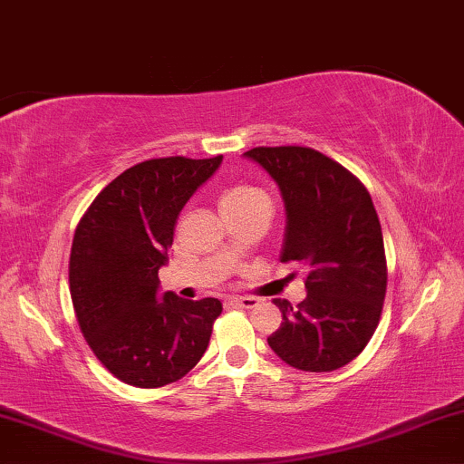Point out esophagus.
<instances>
[{"label":"esophagus","instance_id":"obj_1","mask_svg":"<svg viewBox=\"0 0 464 464\" xmlns=\"http://www.w3.org/2000/svg\"><path fill=\"white\" fill-rule=\"evenodd\" d=\"M228 304H231V306H239V308H255V306H259V300H255V297H248V295H233V297H228Z\"/></svg>","mask_w":464,"mask_h":464}]
</instances>
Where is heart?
<instances>
[{
	"mask_svg": "<svg viewBox=\"0 0 464 464\" xmlns=\"http://www.w3.org/2000/svg\"><path fill=\"white\" fill-rule=\"evenodd\" d=\"M256 203H267V197L263 195L259 188L248 184H236L220 195V212H228V209H244Z\"/></svg>",
	"mask_w": 464,
	"mask_h": 464,
	"instance_id": "b5f03b06",
	"label": "heart"
}]
</instances>
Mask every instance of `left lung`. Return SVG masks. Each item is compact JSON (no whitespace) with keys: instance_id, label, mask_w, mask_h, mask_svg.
I'll return each instance as SVG.
<instances>
[{"instance_id":"left-lung-1","label":"left lung","mask_w":464,"mask_h":464,"mask_svg":"<svg viewBox=\"0 0 464 464\" xmlns=\"http://www.w3.org/2000/svg\"><path fill=\"white\" fill-rule=\"evenodd\" d=\"M246 158L278 184L286 227L280 261L308 269L306 300H274L283 324L267 338L280 360L332 372L362 353L383 310L388 266L372 198L343 164L310 148H255Z\"/></svg>"}]
</instances>
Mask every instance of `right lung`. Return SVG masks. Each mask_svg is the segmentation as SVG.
Instances as JSON below:
<instances>
[{"instance_id":"1","label":"right lung","mask_w":464,"mask_h":464,"mask_svg":"<svg viewBox=\"0 0 464 464\" xmlns=\"http://www.w3.org/2000/svg\"><path fill=\"white\" fill-rule=\"evenodd\" d=\"M222 156L154 158L126 169L93 198L74 231L70 297L102 366L134 388H162L201 360L222 313L216 297L158 293L175 222Z\"/></svg>"}]
</instances>
